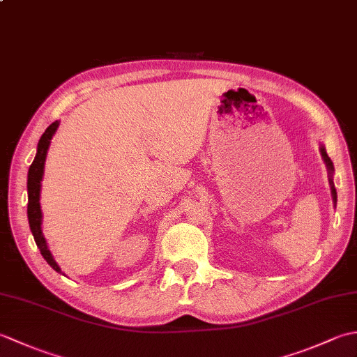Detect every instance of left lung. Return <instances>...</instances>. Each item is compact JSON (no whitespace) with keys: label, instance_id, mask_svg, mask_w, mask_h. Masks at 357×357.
<instances>
[{"label":"left lung","instance_id":"left-lung-1","mask_svg":"<svg viewBox=\"0 0 357 357\" xmlns=\"http://www.w3.org/2000/svg\"><path fill=\"white\" fill-rule=\"evenodd\" d=\"M321 153H322V158H324V161H325V164H327V167H328V172H330V185H331V195H333V201H335V204H336V201H337V195H336V188H335V185H333V179H331V173H333V162H331V159L328 158V155H327V151H325V149L322 147L321 149Z\"/></svg>","mask_w":357,"mask_h":357}]
</instances>
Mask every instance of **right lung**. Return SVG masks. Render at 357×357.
I'll return each instance as SVG.
<instances>
[{
    "instance_id": "right-lung-1",
    "label": "right lung",
    "mask_w": 357,
    "mask_h": 357,
    "mask_svg": "<svg viewBox=\"0 0 357 357\" xmlns=\"http://www.w3.org/2000/svg\"><path fill=\"white\" fill-rule=\"evenodd\" d=\"M58 128V121L52 123L45 132L43 133L40 142H38V151L36 156L33 159L32 165L29 169V174H27V195H29V204H27V218H29V225L30 230H32V234L35 238V242L40 252L43 255V257L50 267L61 273V268L58 267V264L53 259L47 244H45V239L43 236L41 231V207H40V190H41V179H43V173H44V162H45V155H47V149L50 146V139L53 133L56 132Z\"/></svg>"
}]
</instances>
